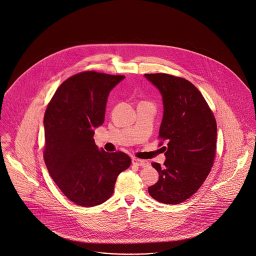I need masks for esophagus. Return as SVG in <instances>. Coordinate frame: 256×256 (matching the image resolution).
<instances>
[{"label":"esophagus","mask_w":256,"mask_h":256,"mask_svg":"<svg viewBox=\"0 0 256 256\" xmlns=\"http://www.w3.org/2000/svg\"><path fill=\"white\" fill-rule=\"evenodd\" d=\"M132 164L136 166H139V167L148 166V162L146 160H143V159L134 158L132 159Z\"/></svg>","instance_id":"1"}]
</instances>
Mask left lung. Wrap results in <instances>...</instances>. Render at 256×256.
Masks as SVG:
<instances>
[{
    "label": "left lung",
    "instance_id": "8db88e82",
    "mask_svg": "<svg viewBox=\"0 0 256 256\" xmlns=\"http://www.w3.org/2000/svg\"><path fill=\"white\" fill-rule=\"evenodd\" d=\"M162 94L164 113L159 146L167 141L164 165L152 163L159 180L148 188L159 202L178 204L194 195L206 180L217 150V122L198 89L169 74H145Z\"/></svg>",
    "mask_w": 256,
    "mask_h": 256
}]
</instances>
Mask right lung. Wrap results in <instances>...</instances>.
Wrapping results in <instances>:
<instances>
[{
    "instance_id": "1",
    "label": "right lung",
    "mask_w": 256,
    "mask_h": 256,
    "mask_svg": "<svg viewBox=\"0 0 256 256\" xmlns=\"http://www.w3.org/2000/svg\"><path fill=\"white\" fill-rule=\"evenodd\" d=\"M124 76L86 71L61 84L44 115L43 156L52 180L71 202L95 206L114 192L117 176L132 163L122 152L98 150L94 128L104 121L110 90Z\"/></svg>"
}]
</instances>
